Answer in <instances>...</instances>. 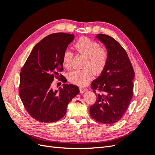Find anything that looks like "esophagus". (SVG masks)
<instances>
[{"instance_id": "1", "label": "esophagus", "mask_w": 155, "mask_h": 155, "mask_svg": "<svg viewBox=\"0 0 155 155\" xmlns=\"http://www.w3.org/2000/svg\"><path fill=\"white\" fill-rule=\"evenodd\" d=\"M87 88L86 87H79V91H80L81 93L85 92L87 91Z\"/></svg>"}]
</instances>
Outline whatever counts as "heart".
Wrapping results in <instances>:
<instances>
[{
  "label": "heart",
  "instance_id": "heart-1",
  "mask_svg": "<svg viewBox=\"0 0 155 155\" xmlns=\"http://www.w3.org/2000/svg\"><path fill=\"white\" fill-rule=\"evenodd\" d=\"M74 47L78 53L85 56L84 68L70 72L68 79L76 85H83L91 78L93 72L99 74L103 72L109 59V51L97 42L85 37L79 39L74 45ZM72 58V51L66 49L63 51L62 63L65 68L71 67Z\"/></svg>",
  "mask_w": 155,
  "mask_h": 155
}]
</instances>
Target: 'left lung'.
Instances as JSON below:
<instances>
[{
    "mask_svg": "<svg viewBox=\"0 0 155 155\" xmlns=\"http://www.w3.org/2000/svg\"><path fill=\"white\" fill-rule=\"evenodd\" d=\"M97 38L109 51V59L100 76L91 83L97 100L90 114L97 122L112 124L126 112L133 96L134 69L125 50L110 36L100 34Z\"/></svg>",
    "mask_w": 155,
    "mask_h": 155,
    "instance_id": "8db88e82",
    "label": "left lung"
}]
</instances>
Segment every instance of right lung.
Listing matches in <instances>:
<instances>
[{
	"mask_svg": "<svg viewBox=\"0 0 155 155\" xmlns=\"http://www.w3.org/2000/svg\"><path fill=\"white\" fill-rule=\"evenodd\" d=\"M74 38V34L55 33L45 37L32 49L21 70L19 95L26 110L40 122L51 123L61 119L67 105L79 90L78 86L64 83L54 91L51 83L63 70V51Z\"/></svg>",
	"mask_w": 155,
	"mask_h": 155,
	"instance_id": "1",
	"label": "right lung"
}]
</instances>
